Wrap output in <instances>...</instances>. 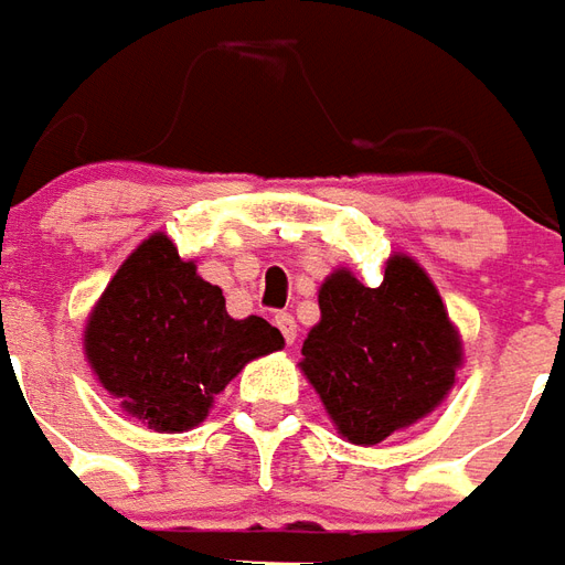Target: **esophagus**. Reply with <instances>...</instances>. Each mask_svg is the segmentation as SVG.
Returning a JSON list of instances; mask_svg holds the SVG:
<instances>
[{
	"mask_svg": "<svg viewBox=\"0 0 565 565\" xmlns=\"http://www.w3.org/2000/svg\"><path fill=\"white\" fill-rule=\"evenodd\" d=\"M276 328L282 331V338H286V343H295V338H298V322H295V316L291 313H276Z\"/></svg>",
	"mask_w": 565,
	"mask_h": 565,
	"instance_id": "obj_1",
	"label": "esophagus"
}]
</instances>
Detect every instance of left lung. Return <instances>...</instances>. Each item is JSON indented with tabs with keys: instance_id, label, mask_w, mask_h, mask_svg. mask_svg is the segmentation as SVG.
I'll list each match as a JSON object with an SVG mask.
<instances>
[{
	"instance_id": "obj_1",
	"label": "left lung",
	"mask_w": 565,
	"mask_h": 565,
	"mask_svg": "<svg viewBox=\"0 0 565 565\" xmlns=\"http://www.w3.org/2000/svg\"><path fill=\"white\" fill-rule=\"evenodd\" d=\"M301 355L303 377L340 438L371 447L426 419L450 395L462 338L431 276L395 252L377 289L347 267L326 276L319 322Z\"/></svg>"
}]
</instances>
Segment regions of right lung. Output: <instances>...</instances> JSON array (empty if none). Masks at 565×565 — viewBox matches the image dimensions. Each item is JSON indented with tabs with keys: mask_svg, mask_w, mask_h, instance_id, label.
I'll list each match as a JSON object with an SVG mask.
<instances>
[{
	"mask_svg": "<svg viewBox=\"0 0 565 565\" xmlns=\"http://www.w3.org/2000/svg\"><path fill=\"white\" fill-rule=\"evenodd\" d=\"M84 359L127 417L188 431L252 359L286 347L262 316L234 319L218 286L167 234L136 246L84 322Z\"/></svg>",
	"mask_w": 565,
	"mask_h": 565,
	"instance_id": "obj_1",
	"label": "right lung"
}]
</instances>
